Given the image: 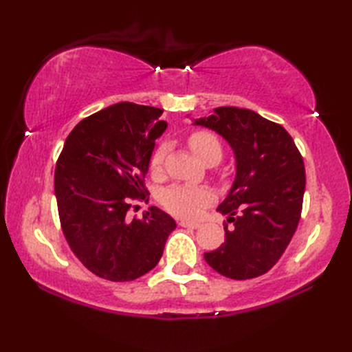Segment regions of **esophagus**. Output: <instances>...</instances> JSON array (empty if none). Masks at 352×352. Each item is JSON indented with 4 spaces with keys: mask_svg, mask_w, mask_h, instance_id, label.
<instances>
[{
    "mask_svg": "<svg viewBox=\"0 0 352 352\" xmlns=\"http://www.w3.org/2000/svg\"><path fill=\"white\" fill-rule=\"evenodd\" d=\"M180 227L183 228H190V230H198L201 227V223L197 222H188V221H182L180 222Z\"/></svg>",
    "mask_w": 352,
    "mask_h": 352,
    "instance_id": "34e87169",
    "label": "esophagus"
}]
</instances>
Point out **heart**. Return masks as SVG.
Returning a JSON list of instances; mask_svg holds the SVG:
<instances>
[{
    "mask_svg": "<svg viewBox=\"0 0 352 352\" xmlns=\"http://www.w3.org/2000/svg\"><path fill=\"white\" fill-rule=\"evenodd\" d=\"M189 146L198 159L208 164L218 163L222 157V145L214 134L208 131H197L189 138ZM168 146L160 145L151 157L153 172H159L163 166L166 157ZM213 201V193L210 189L203 186H188L174 184L163 192L162 203L168 212L178 216V218L193 219L198 218L201 210Z\"/></svg>",
    "mask_w": 352,
    "mask_h": 352,
    "instance_id": "obj_1",
    "label": "heart"
}]
</instances>
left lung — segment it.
<instances>
[{
    "instance_id": "8db88e82",
    "label": "left lung",
    "mask_w": 352,
    "mask_h": 352,
    "mask_svg": "<svg viewBox=\"0 0 352 352\" xmlns=\"http://www.w3.org/2000/svg\"><path fill=\"white\" fill-rule=\"evenodd\" d=\"M190 121L226 139L236 160L234 182L218 206L233 227L226 223V242L204 258L228 278H256L280 260L300 222L302 157L281 125L248 109L216 107Z\"/></svg>"
}]
</instances>
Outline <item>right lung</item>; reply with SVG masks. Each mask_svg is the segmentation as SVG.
Returning a JSON list of instances; mask_svg holds the SVG:
<instances>
[{
  "label": "right lung",
  "instance_id": "1",
  "mask_svg": "<svg viewBox=\"0 0 352 352\" xmlns=\"http://www.w3.org/2000/svg\"><path fill=\"white\" fill-rule=\"evenodd\" d=\"M162 109L118 102L76 125L57 160L54 190L63 234L89 271L131 281L159 263L177 223L151 207L126 218L131 198H144L145 177L168 126ZM148 193V192H146Z\"/></svg>",
  "mask_w": 352,
  "mask_h": 352
}]
</instances>
